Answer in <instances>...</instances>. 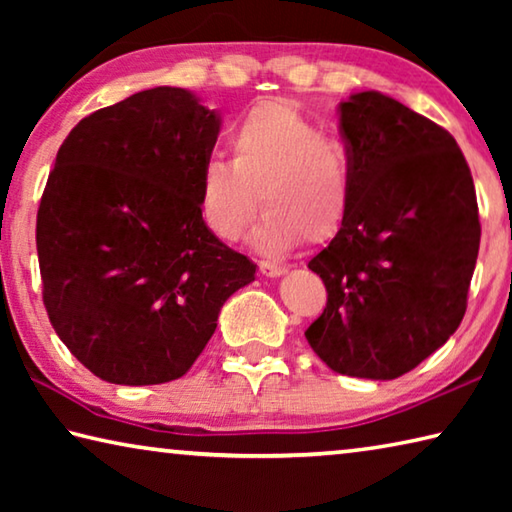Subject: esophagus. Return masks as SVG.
<instances>
[{"instance_id": "1", "label": "esophagus", "mask_w": 512, "mask_h": 512, "mask_svg": "<svg viewBox=\"0 0 512 512\" xmlns=\"http://www.w3.org/2000/svg\"><path fill=\"white\" fill-rule=\"evenodd\" d=\"M259 273L266 277H280L287 273V266L275 264V262H259Z\"/></svg>"}]
</instances>
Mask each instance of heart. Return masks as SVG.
<instances>
[{"instance_id": "1", "label": "heart", "mask_w": 512, "mask_h": 512, "mask_svg": "<svg viewBox=\"0 0 512 512\" xmlns=\"http://www.w3.org/2000/svg\"><path fill=\"white\" fill-rule=\"evenodd\" d=\"M228 144L232 160L212 155L198 176V207L216 237L244 235L259 196L266 212L250 241L262 253L339 235L354 198L352 153L339 137L323 133L293 103L268 99L230 128Z\"/></svg>"}]
</instances>
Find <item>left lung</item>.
<instances>
[{"instance_id": "obj_1", "label": "left lung", "mask_w": 512, "mask_h": 512, "mask_svg": "<svg viewBox=\"0 0 512 512\" xmlns=\"http://www.w3.org/2000/svg\"><path fill=\"white\" fill-rule=\"evenodd\" d=\"M339 115L354 198L309 262L327 307L305 336L334 372L395 379L465 316L481 241L472 173L445 128L386 94H352Z\"/></svg>"}]
</instances>
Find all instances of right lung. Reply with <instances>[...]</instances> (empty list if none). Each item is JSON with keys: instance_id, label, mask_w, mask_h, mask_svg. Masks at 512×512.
Returning a JSON list of instances; mask_svg holds the SVG:
<instances>
[{"instance_id": "add662e5", "label": "right lung", "mask_w": 512, "mask_h": 512, "mask_svg": "<svg viewBox=\"0 0 512 512\" xmlns=\"http://www.w3.org/2000/svg\"><path fill=\"white\" fill-rule=\"evenodd\" d=\"M219 131V112L162 85L92 112L58 149L36 225L42 300L60 341L103 381L183 377L223 302L255 280L198 207Z\"/></svg>"}]
</instances>
